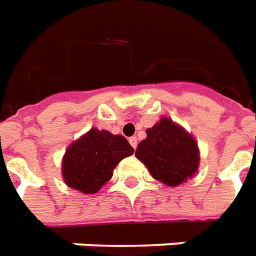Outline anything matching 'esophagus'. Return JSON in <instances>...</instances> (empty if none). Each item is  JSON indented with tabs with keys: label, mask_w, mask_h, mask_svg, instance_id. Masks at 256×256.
<instances>
[{
	"label": "esophagus",
	"mask_w": 256,
	"mask_h": 256,
	"mask_svg": "<svg viewBox=\"0 0 256 256\" xmlns=\"http://www.w3.org/2000/svg\"><path fill=\"white\" fill-rule=\"evenodd\" d=\"M128 142H130V145H132V148L136 149V144H138V142H136V136H132V138L128 140Z\"/></svg>",
	"instance_id": "esophagus-1"
}]
</instances>
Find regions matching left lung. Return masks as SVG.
I'll list each match as a JSON object with an SVG mask.
<instances>
[{"label": "left lung", "mask_w": 256, "mask_h": 256, "mask_svg": "<svg viewBox=\"0 0 256 256\" xmlns=\"http://www.w3.org/2000/svg\"><path fill=\"white\" fill-rule=\"evenodd\" d=\"M136 157L156 180L169 186H177L194 176L200 162L198 142L169 118L160 120L146 130V138L140 142Z\"/></svg>", "instance_id": "1"}]
</instances>
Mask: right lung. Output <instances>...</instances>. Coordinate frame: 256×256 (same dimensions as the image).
I'll list each match as a JSON object with an SVG mask.
<instances>
[{
	"label": "right lung",
	"instance_id": "right-lung-1",
	"mask_svg": "<svg viewBox=\"0 0 256 256\" xmlns=\"http://www.w3.org/2000/svg\"><path fill=\"white\" fill-rule=\"evenodd\" d=\"M132 153L134 149L124 136L94 128L66 150L63 178L70 188L92 194L112 177L120 160Z\"/></svg>",
	"mask_w": 256,
	"mask_h": 256
}]
</instances>
